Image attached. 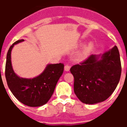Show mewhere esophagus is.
Instances as JSON below:
<instances>
[{"mask_svg": "<svg viewBox=\"0 0 127 127\" xmlns=\"http://www.w3.org/2000/svg\"><path fill=\"white\" fill-rule=\"evenodd\" d=\"M70 68V66L69 65H68V64H66L64 66V70L65 71H69Z\"/></svg>", "mask_w": 127, "mask_h": 127, "instance_id": "obj_1", "label": "esophagus"}]
</instances>
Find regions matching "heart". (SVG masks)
Returning <instances> with one entry per match:
<instances>
[{"instance_id":"b5f03b06","label":"heart","mask_w":127,"mask_h":127,"mask_svg":"<svg viewBox=\"0 0 127 127\" xmlns=\"http://www.w3.org/2000/svg\"><path fill=\"white\" fill-rule=\"evenodd\" d=\"M94 48V43L93 42H90L87 44L86 45L84 46L83 49L82 50L78 56V59L79 61H84L88 57L89 55H90L92 51Z\"/></svg>"}]
</instances>
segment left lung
Masks as SVG:
<instances>
[{
  "mask_svg": "<svg viewBox=\"0 0 127 127\" xmlns=\"http://www.w3.org/2000/svg\"><path fill=\"white\" fill-rule=\"evenodd\" d=\"M74 78V92L86 104H95L106 100L116 89L121 74L118 48L100 55H92L81 64L72 66Z\"/></svg>",
  "mask_w": 127,
  "mask_h": 127,
  "instance_id": "left-lung-1",
  "label": "left lung"
}]
</instances>
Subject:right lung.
<instances>
[{
  "label": "right lung",
  "mask_w": 127,
  "mask_h": 127,
  "mask_svg": "<svg viewBox=\"0 0 127 127\" xmlns=\"http://www.w3.org/2000/svg\"><path fill=\"white\" fill-rule=\"evenodd\" d=\"M24 41L20 39L9 48L7 53L5 76L11 92L23 104L30 107H40L48 102L53 94L58 80L63 74L64 64H48L43 71L33 78L20 77L13 70L11 52L15 45Z\"/></svg>",
  "instance_id": "obj_1"
}]
</instances>
